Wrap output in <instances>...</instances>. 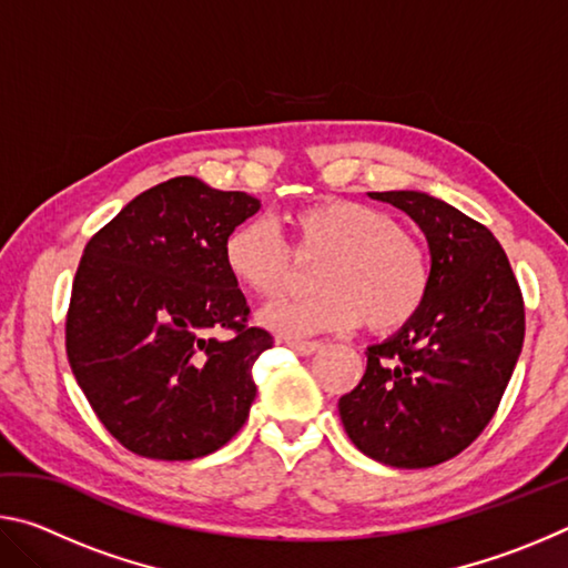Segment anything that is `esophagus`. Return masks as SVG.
Here are the masks:
<instances>
[{
  "label": "esophagus",
  "instance_id": "34e87169",
  "mask_svg": "<svg viewBox=\"0 0 568 568\" xmlns=\"http://www.w3.org/2000/svg\"><path fill=\"white\" fill-rule=\"evenodd\" d=\"M283 343H285L291 351H295L297 355H313L315 351L323 348L321 341H293V338H287V341H283Z\"/></svg>",
  "mask_w": 568,
  "mask_h": 568
}]
</instances>
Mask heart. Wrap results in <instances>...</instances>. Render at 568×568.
Wrapping results in <instances>:
<instances>
[{"label": "heart", "instance_id": "heart-1", "mask_svg": "<svg viewBox=\"0 0 568 568\" xmlns=\"http://www.w3.org/2000/svg\"><path fill=\"white\" fill-rule=\"evenodd\" d=\"M291 245L271 220H247L225 237L223 261L233 281L257 297L281 295L295 257H321L313 295L267 305L261 323L281 335H311L365 325L390 333L408 325L430 295L428 253L383 210L323 197L287 215ZM294 250L291 251L290 247Z\"/></svg>", "mask_w": 568, "mask_h": 568}]
</instances>
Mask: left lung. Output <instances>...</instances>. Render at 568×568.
<instances>
[{"label":"left lung","mask_w":568,"mask_h":568,"mask_svg":"<svg viewBox=\"0 0 568 568\" xmlns=\"http://www.w3.org/2000/svg\"><path fill=\"white\" fill-rule=\"evenodd\" d=\"M371 197L420 225L434 283L416 318L365 351L363 378L338 410L365 456L428 468L458 456L491 423L524 345V295L486 225L423 192Z\"/></svg>","instance_id":"left-lung-1"}]
</instances>
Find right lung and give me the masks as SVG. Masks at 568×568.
<instances>
[{
	"label": "right lung",
	"instance_id": "obj_1",
	"mask_svg": "<svg viewBox=\"0 0 568 568\" xmlns=\"http://www.w3.org/2000/svg\"><path fill=\"white\" fill-rule=\"evenodd\" d=\"M257 210L247 192L182 175L134 197L84 247L67 361L94 416L132 454L207 456L247 420L253 363L273 335L247 323L223 245Z\"/></svg>",
	"mask_w": 568,
	"mask_h": 568
}]
</instances>
